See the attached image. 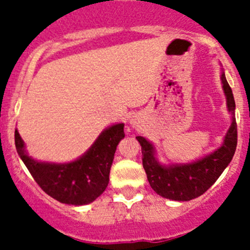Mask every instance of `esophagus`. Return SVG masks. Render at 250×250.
Returning a JSON list of instances; mask_svg holds the SVG:
<instances>
[{
	"label": "esophagus",
	"instance_id": "esophagus-1",
	"mask_svg": "<svg viewBox=\"0 0 250 250\" xmlns=\"http://www.w3.org/2000/svg\"><path fill=\"white\" fill-rule=\"evenodd\" d=\"M139 124H140V121L138 120V118H136V116H134L132 119H130V125H131L132 127H138Z\"/></svg>",
	"mask_w": 250,
	"mask_h": 250
}]
</instances>
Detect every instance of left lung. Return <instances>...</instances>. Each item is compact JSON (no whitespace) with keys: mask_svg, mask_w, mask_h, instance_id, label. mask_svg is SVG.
I'll return each mask as SVG.
<instances>
[{"mask_svg":"<svg viewBox=\"0 0 250 250\" xmlns=\"http://www.w3.org/2000/svg\"><path fill=\"white\" fill-rule=\"evenodd\" d=\"M223 90L227 96V106L231 116V125L225 135L223 145L215 151L189 163L161 165L155 158V147L143 136H136L141 145L143 167L146 173L150 187L163 198L178 202H188L203 195L216 182L224 169L229 165L237 149L238 132L235 123V101L230 86L222 74Z\"/></svg>","mask_w":250,"mask_h":250,"instance_id":"left-lung-1","label":"left lung"}]
</instances>
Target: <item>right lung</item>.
I'll return each instance as SVG.
<instances>
[{
    "instance_id": "obj_1",
    "label": "right lung",
    "mask_w": 250,
    "mask_h": 250,
    "mask_svg": "<svg viewBox=\"0 0 250 250\" xmlns=\"http://www.w3.org/2000/svg\"><path fill=\"white\" fill-rule=\"evenodd\" d=\"M124 136V124L112 125L101 132L80 159L65 164L41 163L28 156L17 130L15 144L20 158L46 194L63 204L85 205L105 191L116 146Z\"/></svg>"
}]
</instances>
